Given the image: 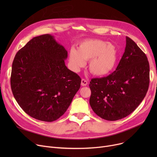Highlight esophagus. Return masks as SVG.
<instances>
[{"instance_id":"1","label":"esophagus","mask_w":157,"mask_h":157,"mask_svg":"<svg viewBox=\"0 0 157 157\" xmlns=\"http://www.w3.org/2000/svg\"><path fill=\"white\" fill-rule=\"evenodd\" d=\"M87 85H88V81L86 79H81V86H85Z\"/></svg>"}]
</instances>
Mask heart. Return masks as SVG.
Returning <instances> with one entry per match:
<instances>
[{"instance_id": "1", "label": "heart", "mask_w": 157, "mask_h": 157, "mask_svg": "<svg viewBox=\"0 0 157 157\" xmlns=\"http://www.w3.org/2000/svg\"><path fill=\"white\" fill-rule=\"evenodd\" d=\"M119 53L116 46L101 39H91L82 41L78 50L71 48L69 62L72 69L78 71L89 61L90 71L98 76L109 74L116 67Z\"/></svg>"}]
</instances>
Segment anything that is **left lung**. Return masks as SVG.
Masks as SVG:
<instances>
[{
	"label": "left lung",
	"mask_w": 157,
	"mask_h": 157,
	"mask_svg": "<svg viewBox=\"0 0 157 157\" xmlns=\"http://www.w3.org/2000/svg\"><path fill=\"white\" fill-rule=\"evenodd\" d=\"M149 84L147 56L127 36L125 52L116 70L108 76L93 78L90 82V106L102 119L120 120L137 108L146 96Z\"/></svg>",
	"instance_id": "left-lung-1"
}]
</instances>
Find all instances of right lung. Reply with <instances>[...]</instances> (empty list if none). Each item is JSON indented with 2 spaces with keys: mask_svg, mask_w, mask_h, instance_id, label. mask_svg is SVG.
<instances>
[{
  "mask_svg": "<svg viewBox=\"0 0 157 157\" xmlns=\"http://www.w3.org/2000/svg\"><path fill=\"white\" fill-rule=\"evenodd\" d=\"M67 52L54 37L32 38L14 59L11 86L16 102L31 117L52 122L69 107L81 79L65 66Z\"/></svg>",
  "mask_w": 157,
  "mask_h": 157,
  "instance_id": "1",
  "label": "right lung"
}]
</instances>
